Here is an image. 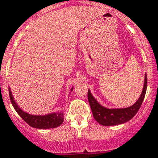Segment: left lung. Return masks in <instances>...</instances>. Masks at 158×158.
Masks as SVG:
<instances>
[{
    "instance_id": "1",
    "label": "left lung",
    "mask_w": 158,
    "mask_h": 158,
    "mask_svg": "<svg viewBox=\"0 0 158 158\" xmlns=\"http://www.w3.org/2000/svg\"><path fill=\"white\" fill-rule=\"evenodd\" d=\"M146 87H147V77L146 75L144 79V86L139 98L133 106L123 109H108L104 107L97 102L96 99L90 93V90L88 89V101L91 108L94 118L97 122H98L103 126H113V125L121 124L129 121L131 118L135 116L141 106L144 100Z\"/></svg>"
}]
</instances>
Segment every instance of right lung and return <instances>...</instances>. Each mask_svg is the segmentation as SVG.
<instances>
[{"instance_id":"right-lung-1","label":"right lung","mask_w":158,"mask_h":158,"mask_svg":"<svg viewBox=\"0 0 158 158\" xmlns=\"http://www.w3.org/2000/svg\"><path fill=\"white\" fill-rule=\"evenodd\" d=\"M72 89H73V87L72 88L71 91ZM8 90H9L10 100H11L14 109H15L17 113L20 116L23 120L27 123H28L31 127L39 129H49L55 128L62 124L64 121L63 113H49L47 115H38V116L29 114V113L23 111L18 106L16 102L14 100V98L10 89H8Z\"/></svg>"}]
</instances>
